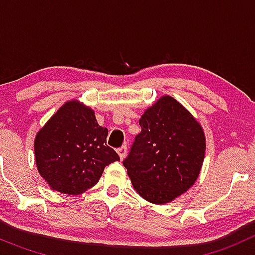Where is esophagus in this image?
<instances>
[{
  "label": "esophagus",
  "mask_w": 255,
  "mask_h": 255,
  "mask_svg": "<svg viewBox=\"0 0 255 255\" xmlns=\"http://www.w3.org/2000/svg\"><path fill=\"white\" fill-rule=\"evenodd\" d=\"M117 153H119V155H120V158L124 159L125 158L126 153H128V147H126V145H123V147H120L119 149H117Z\"/></svg>",
  "instance_id": "esophagus-1"
}]
</instances>
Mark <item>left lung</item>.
I'll return each instance as SVG.
<instances>
[{
    "label": "left lung",
    "instance_id": "1",
    "mask_svg": "<svg viewBox=\"0 0 255 255\" xmlns=\"http://www.w3.org/2000/svg\"><path fill=\"white\" fill-rule=\"evenodd\" d=\"M139 125L141 131L123 163L144 199L168 203L197 180L206 150L204 132L194 117L170 96L148 108Z\"/></svg>",
    "mask_w": 255,
    "mask_h": 255
}]
</instances>
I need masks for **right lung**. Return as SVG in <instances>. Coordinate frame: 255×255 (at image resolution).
I'll list each match as a JSON object with an SVG mask.
<instances>
[{
	"label": "right lung",
	"mask_w": 255,
	"mask_h": 255,
	"mask_svg": "<svg viewBox=\"0 0 255 255\" xmlns=\"http://www.w3.org/2000/svg\"><path fill=\"white\" fill-rule=\"evenodd\" d=\"M108 130L91 108L65 103L35 136L38 171L53 190L80 194L100 180L106 166L120 157L107 145Z\"/></svg>",
	"instance_id": "add662e5"
}]
</instances>
